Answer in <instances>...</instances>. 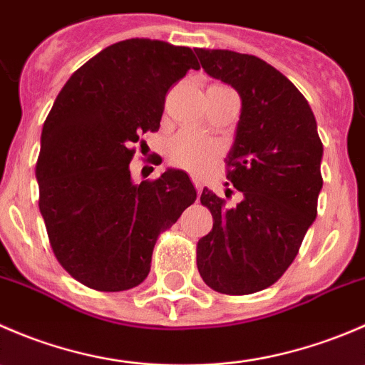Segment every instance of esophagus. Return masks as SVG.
<instances>
[{
	"mask_svg": "<svg viewBox=\"0 0 365 365\" xmlns=\"http://www.w3.org/2000/svg\"><path fill=\"white\" fill-rule=\"evenodd\" d=\"M190 180H192L194 187H196V192H197V194H201V189H203V183H201V180L197 178L196 175H192V176H190Z\"/></svg>",
	"mask_w": 365,
	"mask_h": 365,
	"instance_id": "34e87169",
	"label": "esophagus"
}]
</instances>
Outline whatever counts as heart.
I'll list each match as a JSON object with an SVG mask.
<instances>
[{
  "mask_svg": "<svg viewBox=\"0 0 365 365\" xmlns=\"http://www.w3.org/2000/svg\"><path fill=\"white\" fill-rule=\"evenodd\" d=\"M219 155V146L213 139L196 132H180L168 146V157L178 168L201 173Z\"/></svg>",
  "mask_w": 365,
  "mask_h": 365,
  "instance_id": "obj_1",
  "label": "heart"
}]
</instances>
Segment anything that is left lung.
<instances>
[{
  "instance_id": "8db88e82",
  "label": "left lung",
  "mask_w": 365,
  "mask_h": 365,
  "mask_svg": "<svg viewBox=\"0 0 365 365\" xmlns=\"http://www.w3.org/2000/svg\"><path fill=\"white\" fill-rule=\"evenodd\" d=\"M196 54L206 73L240 93L226 178L244 194L227 206L203 189L213 227L197 242V270L215 292L251 295L282 277L318 215L323 143L309 102L277 68L235 51Z\"/></svg>"
}]
</instances>
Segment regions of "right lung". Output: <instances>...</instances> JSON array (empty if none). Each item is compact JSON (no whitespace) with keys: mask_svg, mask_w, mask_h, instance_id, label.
I'll list each match as a JSON object with an SVG mask.
<instances>
[{"mask_svg":"<svg viewBox=\"0 0 365 365\" xmlns=\"http://www.w3.org/2000/svg\"><path fill=\"white\" fill-rule=\"evenodd\" d=\"M190 68H200L190 47L113 43L72 73L43 121L38 208L56 259L88 288L141 284L159 235L196 201L180 169L139 185L128 169L143 135L159 130L169 88Z\"/></svg>","mask_w":365,"mask_h":365,"instance_id":"obj_1","label":"right lung"}]
</instances>
